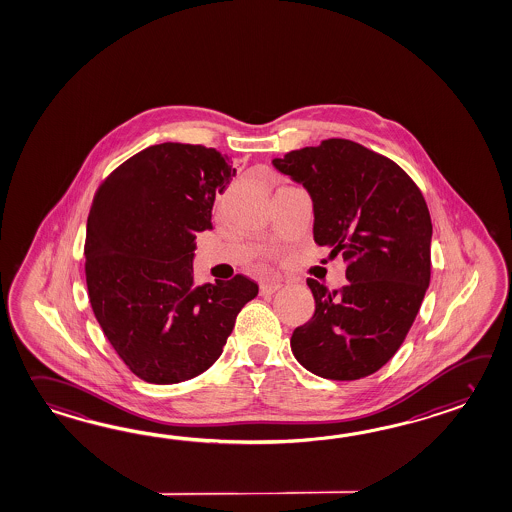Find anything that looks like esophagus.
Wrapping results in <instances>:
<instances>
[{"label": "esophagus", "mask_w": 512, "mask_h": 512, "mask_svg": "<svg viewBox=\"0 0 512 512\" xmlns=\"http://www.w3.org/2000/svg\"><path fill=\"white\" fill-rule=\"evenodd\" d=\"M281 288V283H264L261 284V296H272Z\"/></svg>", "instance_id": "1"}]
</instances>
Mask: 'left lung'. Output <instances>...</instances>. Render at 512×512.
<instances>
[{"instance_id":"obj_1","label":"left lung","mask_w":512,"mask_h":512,"mask_svg":"<svg viewBox=\"0 0 512 512\" xmlns=\"http://www.w3.org/2000/svg\"><path fill=\"white\" fill-rule=\"evenodd\" d=\"M314 204V240L347 262L330 292L308 279L316 312L290 347L310 373L358 380L406 340L430 284L432 218L421 189L395 161L349 139H325L273 159Z\"/></svg>"}]
</instances>
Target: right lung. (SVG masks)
Segmentation results:
<instances>
[{
  "instance_id": "right-lung-1",
  "label": "right lung",
  "mask_w": 512,
  "mask_h": 512,
  "mask_svg": "<svg viewBox=\"0 0 512 512\" xmlns=\"http://www.w3.org/2000/svg\"><path fill=\"white\" fill-rule=\"evenodd\" d=\"M237 169L215 148L161 143L119 165L93 196L86 284L93 314L126 367L178 384L222 354L242 307L259 294L244 275L194 283L196 233Z\"/></svg>"
}]
</instances>
